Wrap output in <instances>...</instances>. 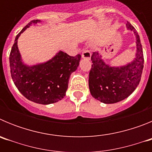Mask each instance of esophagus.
I'll list each match as a JSON object with an SVG mask.
<instances>
[{"instance_id":"34e87169","label":"esophagus","mask_w":152,"mask_h":152,"mask_svg":"<svg viewBox=\"0 0 152 152\" xmlns=\"http://www.w3.org/2000/svg\"><path fill=\"white\" fill-rule=\"evenodd\" d=\"M81 56H82V58H84V59L90 60L91 57V53L89 50H88V49H83Z\"/></svg>"}]
</instances>
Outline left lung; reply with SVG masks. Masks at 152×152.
Here are the masks:
<instances>
[{"label":"left lung","mask_w":152,"mask_h":152,"mask_svg":"<svg viewBox=\"0 0 152 152\" xmlns=\"http://www.w3.org/2000/svg\"><path fill=\"white\" fill-rule=\"evenodd\" d=\"M126 28L132 31L136 39L135 58L120 66H111L99 52H93V64L89 73V89L94 98L106 104L125 100L138 87L144 67V57L139 36L130 23Z\"/></svg>","instance_id":"8db88e82"}]
</instances>
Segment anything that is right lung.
<instances>
[{
  "instance_id": "right-lung-1",
  "label": "right lung",
  "mask_w": 152,
  "mask_h": 152,
  "mask_svg": "<svg viewBox=\"0 0 152 152\" xmlns=\"http://www.w3.org/2000/svg\"><path fill=\"white\" fill-rule=\"evenodd\" d=\"M41 20H32L16 36L10 54V68L13 81L26 99L48 105L62 100L68 90L70 76L77 70L80 55L70 56L59 51L51 59L29 65L23 61L17 39L27 28Z\"/></svg>"
}]
</instances>
